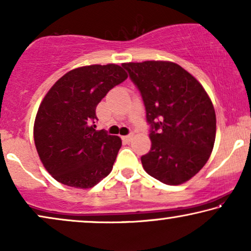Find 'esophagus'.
<instances>
[{
  "label": "esophagus",
  "instance_id": "esophagus-1",
  "mask_svg": "<svg viewBox=\"0 0 251 251\" xmlns=\"http://www.w3.org/2000/svg\"><path fill=\"white\" fill-rule=\"evenodd\" d=\"M132 138H133V135H132V133H131V135H128V136H123V137H122V139L125 140V142H126V143L131 142Z\"/></svg>",
  "mask_w": 251,
  "mask_h": 251
}]
</instances>
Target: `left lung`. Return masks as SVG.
Wrapping results in <instances>:
<instances>
[{
  "label": "left lung",
  "instance_id": "obj_1",
  "mask_svg": "<svg viewBox=\"0 0 251 251\" xmlns=\"http://www.w3.org/2000/svg\"><path fill=\"white\" fill-rule=\"evenodd\" d=\"M142 95L151 126L144 169L167 185L190 180L210 157L216 138L214 105L193 75L171 61L125 63Z\"/></svg>",
  "mask_w": 251,
  "mask_h": 251
}]
</instances>
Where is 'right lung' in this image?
I'll return each instance as SVG.
<instances>
[{
	"label": "right lung",
	"instance_id": "obj_1",
	"mask_svg": "<svg viewBox=\"0 0 251 251\" xmlns=\"http://www.w3.org/2000/svg\"><path fill=\"white\" fill-rule=\"evenodd\" d=\"M126 77L119 65H90L70 71L48 91L34 122V142L57 181L90 188L111 173L122 142L95 129L96 107Z\"/></svg>",
	"mask_w": 251,
	"mask_h": 251
}]
</instances>
